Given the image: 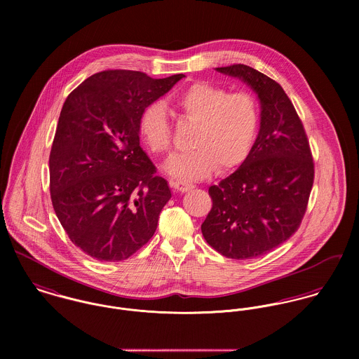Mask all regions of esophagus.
Here are the masks:
<instances>
[{
    "label": "esophagus",
    "instance_id": "34e87169",
    "mask_svg": "<svg viewBox=\"0 0 359 359\" xmlns=\"http://www.w3.org/2000/svg\"><path fill=\"white\" fill-rule=\"evenodd\" d=\"M170 187L177 191V192H187L189 189L194 188L192 184L189 182H184V181H170Z\"/></svg>",
    "mask_w": 359,
    "mask_h": 359
}]
</instances>
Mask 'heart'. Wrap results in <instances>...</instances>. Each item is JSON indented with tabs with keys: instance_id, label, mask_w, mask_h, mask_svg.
Wrapping results in <instances>:
<instances>
[{
	"instance_id": "b5f03b06",
	"label": "heart",
	"mask_w": 359,
	"mask_h": 359,
	"mask_svg": "<svg viewBox=\"0 0 359 359\" xmlns=\"http://www.w3.org/2000/svg\"><path fill=\"white\" fill-rule=\"evenodd\" d=\"M175 109L196 124L189 154H177L165 171L177 178L202 180L215 168L239 167L252 152L259 126V109L249 93H228L225 88L195 83L174 101ZM140 135L154 154L171 148V130L164 107L152 103L144 109L138 123Z\"/></svg>"
}]
</instances>
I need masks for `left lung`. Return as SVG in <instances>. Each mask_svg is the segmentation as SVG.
I'll return each mask as SVG.
<instances>
[{
    "label": "left lung",
    "mask_w": 359,
    "mask_h": 359,
    "mask_svg": "<svg viewBox=\"0 0 359 359\" xmlns=\"http://www.w3.org/2000/svg\"><path fill=\"white\" fill-rule=\"evenodd\" d=\"M258 97L259 131L249 157L208 188L212 207L202 224L205 242L233 259L266 255L300 226L313 184V161L303 123L283 88L246 65L217 67Z\"/></svg>",
    "instance_id": "left-lung-1"
}]
</instances>
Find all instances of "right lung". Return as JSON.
<instances>
[{"instance_id":"right-lung-1","label":"right lung","mask_w":359,"mask_h":359,"mask_svg":"<svg viewBox=\"0 0 359 359\" xmlns=\"http://www.w3.org/2000/svg\"><path fill=\"white\" fill-rule=\"evenodd\" d=\"M182 77L104 70L63 103L50 154L52 205L86 255L123 261L154 236L171 191L140 147L138 123Z\"/></svg>"}]
</instances>
